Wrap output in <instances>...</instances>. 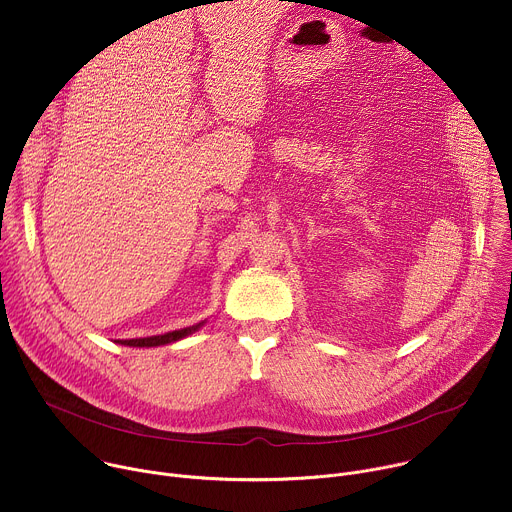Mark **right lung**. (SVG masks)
Here are the masks:
<instances>
[{
	"label": "right lung",
	"mask_w": 512,
	"mask_h": 512,
	"mask_svg": "<svg viewBox=\"0 0 512 512\" xmlns=\"http://www.w3.org/2000/svg\"><path fill=\"white\" fill-rule=\"evenodd\" d=\"M233 2V0H231ZM204 322H198L196 326H188V328H182V330H174V332H166V334H160V336H148V338H131V340H117L119 344L123 346H139V348H150V346H164V344H170V342H176V340H182L186 338L188 334L196 332Z\"/></svg>",
	"instance_id": "right-lung-1"
}]
</instances>
